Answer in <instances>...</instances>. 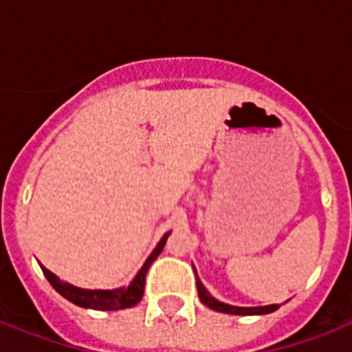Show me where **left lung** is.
<instances>
[{
	"label": "left lung",
	"instance_id": "left-lung-1",
	"mask_svg": "<svg viewBox=\"0 0 352 352\" xmlns=\"http://www.w3.org/2000/svg\"><path fill=\"white\" fill-rule=\"evenodd\" d=\"M197 276V272H195ZM197 292L199 300L203 301L204 305L214 309L217 312H225V314H237V316H257V314H270V312L278 311L279 305H265V307H235L228 305V303H223V301L215 300L214 296L210 294L206 287L201 283V279L197 278Z\"/></svg>",
	"mask_w": 352,
	"mask_h": 352
}]
</instances>
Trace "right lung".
I'll use <instances>...</instances> for the list:
<instances>
[{"label": "right lung", "mask_w": 352, "mask_h": 352, "mask_svg": "<svg viewBox=\"0 0 352 352\" xmlns=\"http://www.w3.org/2000/svg\"><path fill=\"white\" fill-rule=\"evenodd\" d=\"M171 232H166L162 235V239L159 241V245L155 246L153 252L149 254V257L144 261L142 268L138 270L137 276L133 278V281L127 287H120V289H80V287H74V285L67 283V281H62L58 278L56 274H52L51 270H47L43 265H40L45 278L49 279V283L54 287L56 292L69 300L71 303L78 307H84V309H95V311H118V309H127V307L137 305L138 301L142 300L144 294V285H146V274H148L149 265L159 257V254L162 252L166 245V239Z\"/></svg>", "instance_id": "right-lung-1"}]
</instances>
